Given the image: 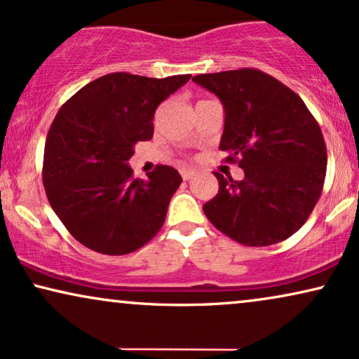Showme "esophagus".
<instances>
[{
  "instance_id": "34e87169",
  "label": "esophagus",
  "mask_w": 359,
  "mask_h": 359,
  "mask_svg": "<svg viewBox=\"0 0 359 359\" xmlns=\"http://www.w3.org/2000/svg\"><path fill=\"white\" fill-rule=\"evenodd\" d=\"M181 176H183L184 181H189L191 178H194V176H196V171H194V170H188V168H183V170H181Z\"/></svg>"
}]
</instances>
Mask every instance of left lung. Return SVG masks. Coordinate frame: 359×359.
<instances>
[{
	"instance_id": "1",
	"label": "left lung",
	"mask_w": 359,
	"mask_h": 359,
	"mask_svg": "<svg viewBox=\"0 0 359 359\" xmlns=\"http://www.w3.org/2000/svg\"><path fill=\"white\" fill-rule=\"evenodd\" d=\"M199 86L226 111L219 148L244 180L216 175L219 191L203 206L211 224L250 248L295 234L322 196L327 145L311 111L292 88L259 69L199 74Z\"/></svg>"
}]
</instances>
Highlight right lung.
Instances as JSON below:
<instances>
[{
	"instance_id": "obj_1",
	"label": "right lung",
	"mask_w": 359,
	"mask_h": 359,
	"mask_svg": "<svg viewBox=\"0 0 359 359\" xmlns=\"http://www.w3.org/2000/svg\"><path fill=\"white\" fill-rule=\"evenodd\" d=\"M191 74L151 79L111 72L60 107L44 147L43 183L50 208L82 245L105 255L135 252L165 222L181 176L156 165L133 176V147L153 137V117Z\"/></svg>"
}]
</instances>
